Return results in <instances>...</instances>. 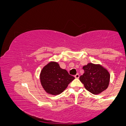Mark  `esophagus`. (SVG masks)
Instances as JSON below:
<instances>
[{"label":"esophagus","instance_id":"34e87169","mask_svg":"<svg viewBox=\"0 0 126 126\" xmlns=\"http://www.w3.org/2000/svg\"><path fill=\"white\" fill-rule=\"evenodd\" d=\"M75 78H77V79H78L79 78V75L78 74H76V75H75Z\"/></svg>","mask_w":126,"mask_h":126}]
</instances>
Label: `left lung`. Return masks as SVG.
I'll use <instances>...</instances> for the list:
<instances>
[{
	"label": "left lung",
	"mask_w": 126,
	"mask_h": 126,
	"mask_svg": "<svg viewBox=\"0 0 126 126\" xmlns=\"http://www.w3.org/2000/svg\"><path fill=\"white\" fill-rule=\"evenodd\" d=\"M84 73L79 80L85 88L94 95L99 94L108 88L110 81V74L100 64L88 63L83 67Z\"/></svg>",
	"instance_id": "left-lung-1"
}]
</instances>
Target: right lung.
<instances>
[{
	"instance_id": "obj_1",
	"label": "right lung",
	"mask_w": 126,
	"mask_h": 126,
	"mask_svg": "<svg viewBox=\"0 0 126 126\" xmlns=\"http://www.w3.org/2000/svg\"><path fill=\"white\" fill-rule=\"evenodd\" d=\"M39 78L40 84L46 93L57 95L64 91L75 78L69 75L64 69L61 68L58 62L51 61L42 69Z\"/></svg>"
}]
</instances>
